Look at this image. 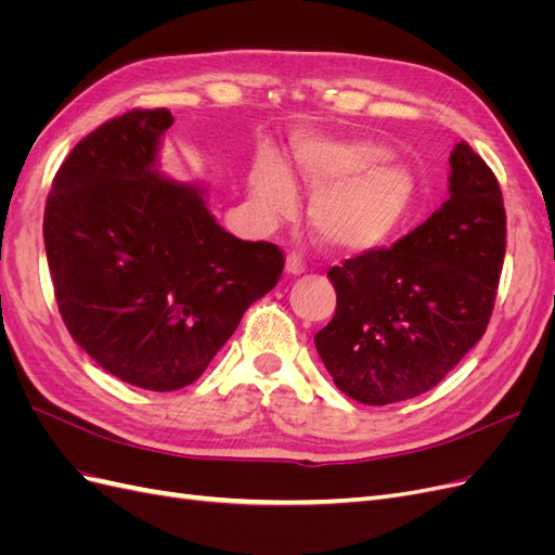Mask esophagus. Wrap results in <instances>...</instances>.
I'll return each instance as SVG.
<instances>
[{"label":"esophagus","instance_id":"obj_1","mask_svg":"<svg viewBox=\"0 0 555 555\" xmlns=\"http://www.w3.org/2000/svg\"><path fill=\"white\" fill-rule=\"evenodd\" d=\"M284 271L289 275L306 273V261L300 259V255H296V251H292V255H287V261H284Z\"/></svg>","mask_w":555,"mask_h":555}]
</instances>
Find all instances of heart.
Wrapping results in <instances>:
<instances>
[{"label":"heart","mask_w":555,"mask_h":555,"mask_svg":"<svg viewBox=\"0 0 555 555\" xmlns=\"http://www.w3.org/2000/svg\"><path fill=\"white\" fill-rule=\"evenodd\" d=\"M294 162L300 178L317 190L308 215L326 247L363 255L389 245L408 224L418 194L416 178L405 164L391 162L384 145L314 137L296 145ZM255 194L266 210L289 208V176L278 164H263L255 176Z\"/></svg>","instance_id":"b5f03b06"}]
</instances>
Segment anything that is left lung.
Instances as JSON below:
<instances>
[{
	"mask_svg": "<svg viewBox=\"0 0 555 555\" xmlns=\"http://www.w3.org/2000/svg\"><path fill=\"white\" fill-rule=\"evenodd\" d=\"M449 164L440 210L391 247L328 271L338 306L314 347L335 386L363 405L426 393L489 326L507 243L505 204L495 173L465 141Z\"/></svg>",
	"mask_w": 555,
	"mask_h": 555,
	"instance_id": "1",
	"label": "left lung"
}]
</instances>
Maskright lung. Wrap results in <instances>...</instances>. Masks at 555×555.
<instances>
[{"label": "right lung", "instance_id": "add662e5", "mask_svg": "<svg viewBox=\"0 0 555 555\" xmlns=\"http://www.w3.org/2000/svg\"><path fill=\"white\" fill-rule=\"evenodd\" d=\"M171 125V111L133 108L96 127L62 162L43 212L72 338L147 391L198 379L284 268L278 245L231 236L204 190L155 169Z\"/></svg>", "mask_w": 555, "mask_h": 555}]
</instances>
